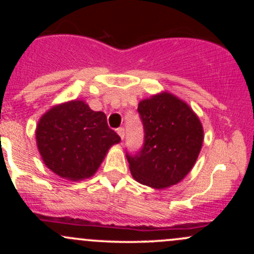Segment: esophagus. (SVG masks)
Masks as SVG:
<instances>
[{
	"label": "esophagus",
	"mask_w": 254,
	"mask_h": 254,
	"mask_svg": "<svg viewBox=\"0 0 254 254\" xmlns=\"http://www.w3.org/2000/svg\"><path fill=\"white\" fill-rule=\"evenodd\" d=\"M117 132H118L119 137H121L122 139H124V136H125V131H124L123 127H119V129H117Z\"/></svg>",
	"instance_id": "esophagus-1"
}]
</instances>
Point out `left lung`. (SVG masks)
Returning a JSON list of instances; mask_svg holds the SVG:
<instances>
[{
	"label": "left lung",
	"mask_w": 254,
	"mask_h": 254,
	"mask_svg": "<svg viewBox=\"0 0 254 254\" xmlns=\"http://www.w3.org/2000/svg\"><path fill=\"white\" fill-rule=\"evenodd\" d=\"M144 143L135 155L127 153L133 179L153 189L176 185L192 170L202 149L199 118L185 101L168 92L139 101Z\"/></svg>",
	"instance_id": "1"
}]
</instances>
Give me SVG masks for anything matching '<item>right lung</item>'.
<instances>
[{"label": "right lung", "instance_id": "right-lung-1", "mask_svg": "<svg viewBox=\"0 0 254 254\" xmlns=\"http://www.w3.org/2000/svg\"><path fill=\"white\" fill-rule=\"evenodd\" d=\"M36 139L46 167L71 182L94 176L110 148L121 142L106 115L90 110L83 100L56 105L44 113Z\"/></svg>", "mask_w": 254, "mask_h": 254}]
</instances>
